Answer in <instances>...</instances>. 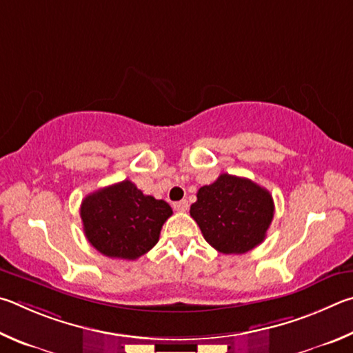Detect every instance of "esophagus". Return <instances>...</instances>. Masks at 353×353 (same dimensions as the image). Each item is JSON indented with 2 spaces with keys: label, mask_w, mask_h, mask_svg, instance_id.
<instances>
[{
  "label": "esophagus",
  "mask_w": 353,
  "mask_h": 353,
  "mask_svg": "<svg viewBox=\"0 0 353 353\" xmlns=\"http://www.w3.org/2000/svg\"><path fill=\"white\" fill-rule=\"evenodd\" d=\"M188 208H189V203H188L186 200H181V201H175V203H173V209H175V211H178V212L188 211Z\"/></svg>",
  "instance_id": "esophagus-1"
}]
</instances>
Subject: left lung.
<instances>
[{
	"instance_id": "left-lung-1",
	"label": "left lung",
	"mask_w": 353,
	"mask_h": 353,
	"mask_svg": "<svg viewBox=\"0 0 353 353\" xmlns=\"http://www.w3.org/2000/svg\"><path fill=\"white\" fill-rule=\"evenodd\" d=\"M273 215V196L267 189L230 173L200 188L190 206L203 237L223 254H243L261 245Z\"/></svg>"
}]
</instances>
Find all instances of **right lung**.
<instances>
[{
  "mask_svg": "<svg viewBox=\"0 0 353 353\" xmlns=\"http://www.w3.org/2000/svg\"><path fill=\"white\" fill-rule=\"evenodd\" d=\"M172 208L164 200L144 195L130 180L86 195L80 206L83 232L101 254L134 259L150 251L159 240Z\"/></svg>",
  "mask_w": 353,
  "mask_h": 353,
  "instance_id": "add662e5",
  "label": "right lung"
}]
</instances>
